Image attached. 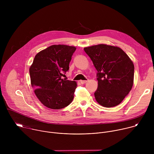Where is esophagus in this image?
I'll list each match as a JSON object with an SVG mask.
<instances>
[{"label": "esophagus", "instance_id": "esophagus-1", "mask_svg": "<svg viewBox=\"0 0 154 154\" xmlns=\"http://www.w3.org/2000/svg\"><path fill=\"white\" fill-rule=\"evenodd\" d=\"M86 82H87L86 80H80V83H81V84H82V85H83V84L86 83Z\"/></svg>", "mask_w": 154, "mask_h": 154}]
</instances>
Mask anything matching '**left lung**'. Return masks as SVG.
<instances>
[{
  "label": "left lung",
  "mask_w": 154,
  "mask_h": 154,
  "mask_svg": "<svg viewBox=\"0 0 154 154\" xmlns=\"http://www.w3.org/2000/svg\"><path fill=\"white\" fill-rule=\"evenodd\" d=\"M97 72L96 101L105 107L119 105L134 84V65L119 48L99 45L84 48Z\"/></svg>",
  "instance_id": "8db88e82"
}]
</instances>
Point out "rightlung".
Here are the masks:
<instances>
[{
	"instance_id": "add662e5",
	"label": "right lung",
	"mask_w": 154,
	"mask_h": 154,
	"mask_svg": "<svg viewBox=\"0 0 154 154\" xmlns=\"http://www.w3.org/2000/svg\"><path fill=\"white\" fill-rule=\"evenodd\" d=\"M76 48L52 45L38 53L30 68L31 84L40 102L47 107L58 109L69 105L74 99L76 82L61 77L69 69Z\"/></svg>"
}]
</instances>
